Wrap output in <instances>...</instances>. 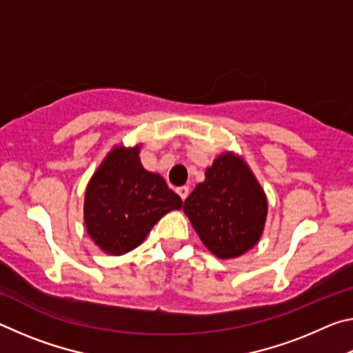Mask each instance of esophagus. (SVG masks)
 Returning <instances> with one entry per match:
<instances>
[{"label": "esophagus", "instance_id": "esophagus-1", "mask_svg": "<svg viewBox=\"0 0 353 353\" xmlns=\"http://www.w3.org/2000/svg\"><path fill=\"white\" fill-rule=\"evenodd\" d=\"M176 191H177V194L181 196L182 199H187V196H188V187H179Z\"/></svg>", "mask_w": 353, "mask_h": 353}]
</instances>
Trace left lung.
Here are the masks:
<instances>
[{
  "label": "left lung",
  "mask_w": 353,
  "mask_h": 353,
  "mask_svg": "<svg viewBox=\"0 0 353 353\" xmlns=\"http://www.w3.org/2000/svg\"><path fill=\"white\" fill-rule=\"evenodd\" d=\"M183 212L214 255L235 259L259 243L268 202L249 166L227 152L205 171V181L185 199Z\"/></svg>",
  "instance_id": "1"
}]
</instances>
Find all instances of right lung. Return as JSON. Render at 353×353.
I'll use <instances>...</instances> for the list:
<instances>
[{
  "label": "right lung",
  "instance_id": "add662e5",
  "mask_svg": "<svg viewBox=\"0 0 353 353\" xmlns=\"http://www.w3.org/2000/svg\"><path fill=\"white\" fill-rule=\"evenodd\" d=\"M182 207L163 177L143 168L139 146L107 155L85 191L83 219L93 241L112 255L140 246L157 221Z\"/></svg>",
  "mask_w": 353,
  "mask_h": 353
}]
</instances>
